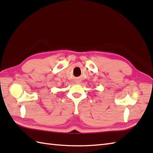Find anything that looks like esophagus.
Wrapping results in <instances>:
<instances>
[{"label":"esophagus","mask_w":153,"mask_h":153,"mask_svg":"<svg viewBox=\"0 0 153 153\" xmlns=\"http://www.w3.org/2000/svg\"><path fill=\"white\" fill-rule=\"evenodd\" d=\"M76 83H79V81H76Z\"/></svg>","instance_id":"34e87169"}]
</instances>
